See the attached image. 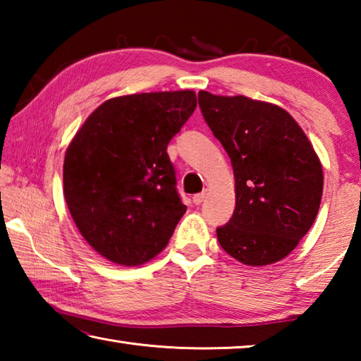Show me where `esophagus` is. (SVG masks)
<instances>
[{"instance_id": "1", "label": "esophagus", "mask_w": 361, "mask_h": 361, "mask_svg": "<svg viewBox=\"0 0 361 361\" xmlns=\"http://www.w3.org/2000/svg\"><path fill=\"white\" fill-rule=\"evenodd\" d=\"M204 199H205V192H200V194H195L194 197H192V202L195 204V205H200L204 202Z\"/></svg>"}]
</instances>
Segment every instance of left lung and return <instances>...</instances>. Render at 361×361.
Here are the masks:
<instances>
[{"label": "left lung", "instance_id": "1", "mask_svg": "<svg viewBox=\"0 0 361 361\" xmlns=\"http://www.w3.org/2000/svg\"><path fill=\"white\" fill-rule=\"evenodd\" d=\"M199 106L234 169L235 209L216 228L219 245L247 266L283 259L319 213L323 172L312 145L271 103L200 90Z\"/></svg>", "mask_w": 361, "mask_h": 361}]
</instances>
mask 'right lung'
I'll return each mask as SVG.
<instances>
[{
	"mask_svg": "<svg viewBox=\"0 0 361 361\" xmlns=\"http://www.w3.org/2000/svg\"><path fill=\"white\" fill-rule=\"evenodd\" d=\"M195 106L192 90L118 97L73 138L65 200L84 239L106 259L138 266L166 248L186 212L167 146Z\"/></svg>",
	"mask_w": 361,
	"mask_h": 361,
	"instance_id": "add662e5",
	"label": "right lung"
}]
</instances>
